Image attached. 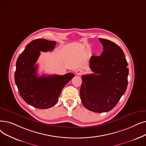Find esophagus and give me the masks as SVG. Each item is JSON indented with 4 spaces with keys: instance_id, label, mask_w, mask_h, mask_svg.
<instances>
[{
    "instance_id": "obj_1",
    "label": "esophagus",
    "mask_w": 146,
    "mask_h": 146,
    "mask_svg": "<svg viewBox=\"0 0 146 146\" xmlns=\"http://www.w3.org/2000/svg\"><path fill=\"white\" fill-rule=\"evenodd\" d=\"M83 73H84V71L80 69H78L76 71V74L77 76H81Z\"/></svg>"
}]
</instances>
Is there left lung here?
I'll use <instances>...</instances> for the list:
<instances>
[{
  "label": "left lung",
  "mask_w": 146,
  "mask_h": 146,
  "mask_svg": "<svg viewBox=\"0 0 146 146\" xmlns=\"http://www.w3.org/2000/svg\"><path fill=\"white\" fill-rule=\"evenodd\" d=\"M103 46L100 56H92L90 67L94 73L83 75L80 95L86 109L96 113L110 111L128 86L129 69L122 49L115 43L99 39Z\"/></svg>",
  "instance_id": "8db88e82"
}]
</instances>
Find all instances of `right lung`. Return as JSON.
Segmentation results:
<instances>
[{"label": "right lung", "instance_id": "right-lung-1", "mask_svg": "<svg viewBox=\"0 0 146 146\" xmlns=\"http://www.w3.org/2000/svg\"><path fill=\"white\" fill-rule=\"evenodd\" d=\"M55 41L38 39L30 42L16 62L15 82L21 98L33 107L47 109L57 103L62 88L74 76L72 73L64 75L37 74L36 62L40 51L52 50Z\"/></svg>", "mask_w": 146, "mask_h": 146}]
</instances>
